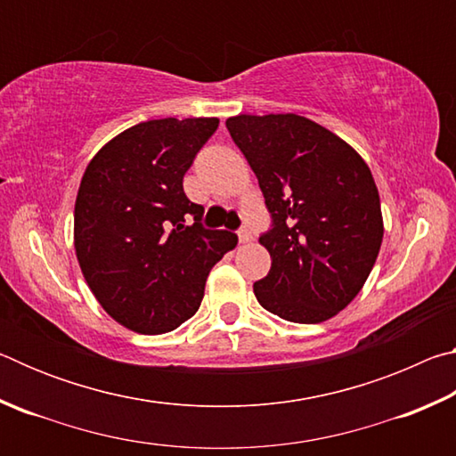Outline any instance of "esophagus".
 Masks as SVG:
<instances>
[{"label": "esophagus", "mask_w": 456, "mask_h": 456, "mask_svg": "<svg viewBox=\"0 0 456 456\" xmlns=\"http://www.w3.org/2000/svg\"><path fill=\"white\" fill-rule=\"evenodd\" d=\"M237 237H239V241H241V243H247V241H251V229L249 227H247V225H243L241 229H239L237 231Z\"/></svg>", "instance_id": "34e87169"}]
</instances>
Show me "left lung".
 <instances>
[{"label": "left lung", "mask_w": 456, "mask_h": 456, "mask_svg": "<svg viewBox=\"0 0 456 456\" xmlns=\"http://www.w3.org/2000/svg\"><path fill=\"white\" fill-rule=\"evenodd\" d=\"M227 130L256 173L272 225L257 302L281 320L320 323L344 310L382 245L380 197L360 154L297 114H239Z\"/></svg>", "instance_id": "obj_1"}]
</instances>
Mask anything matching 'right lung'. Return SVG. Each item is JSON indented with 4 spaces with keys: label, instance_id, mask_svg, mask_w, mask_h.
<instances>
[{
    "label": "right lung",
    "instance_id": "1",
    "mask_svg": "<svg viewBox=\"0 0 456 456\" xmlns=\"http://www.w3.org/2000/svg\"><path fill=\"white\" fill-rule=\"evenodd\" d=\"M217 118L141 122L100 149L82 176L74 247L100 305L138 334H165L195 315L211 267L237 235L207 229L183 176Z\"/></svg>",
    "mask_w": 456,
    "mask_h": 456
}]
</instances>
